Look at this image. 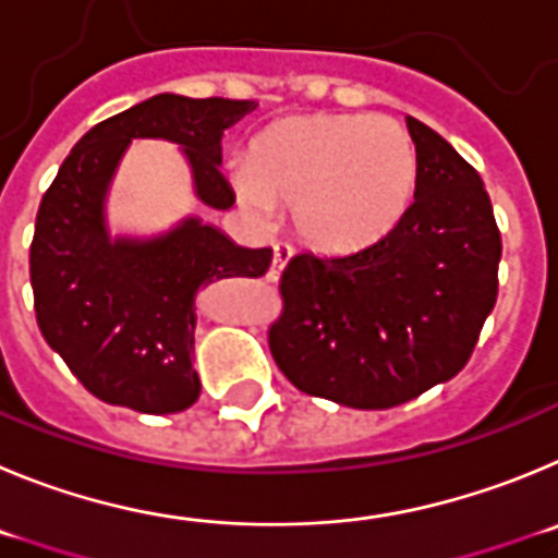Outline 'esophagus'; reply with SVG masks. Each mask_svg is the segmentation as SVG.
Segmentation results:
<instances>
[{
    "mask_svg": "<svg viewBox=\"0 0 558 558\" xmlns=\"http://www.w3.org/2000/svg\"><path fill=\"white\" fill-rule=\"evenodd\" d=\"M291 260V247L286 242H275L272 244V267H269V278L280 280L283 269L289 267Z\"/></svg>",
    "mask_w": 558,
    "mask_h": 558,
    "instance_id": "34e87169",
    "label": "esophagus"
}]
</instances>
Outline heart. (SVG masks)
Masks as SVG:
<instances>
[{"instance_id": "obj_1", "label": "heart", "mask_w": 558, "mask_h": 558, "mask_svg": "<svg viewBox=\"0 0 558 558\" xmlns=\"http://www.w3.org/2000/svg\"><path fill=\"white\" fill-rule=\"evenodd\" d=\"M409 130L373 113L289 117L253 135L235 197L253 217L291 208L300 239L323 253H359L400 228L416 194Z\"/></svg>"}]
</instances>
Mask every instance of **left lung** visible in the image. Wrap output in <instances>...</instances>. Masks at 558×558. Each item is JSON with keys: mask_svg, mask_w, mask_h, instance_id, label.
<instances>
[{"mask_svg": "<svg viewBox=\"0 0 558 558\" xmlns=\"http://www.w3.org/2000/svg\"><path fill=\"white\" fill-rule=\"evenodd\" d=\"M405 128L420 178L400 228L359 253L294 255L269 328L280 373L350 409H391L459 375L498 300L484 180L428 124Z\"/></svg>", "mask_w": 558, "mask_h": 558, "instance_id": "left-lung-1", "label": "left lung"}]
</instances>
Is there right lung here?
I'll return each mask as SVG.
<instances>
[{
  "mask_svg": "<svg viewBox=\"0 0 558 558\" xmlns=\"http://www.w3.org/2000/svg\"><path fill=\"white\" fill-rule=\"evenodd\" d=\"M253 99L158 94L105 119L74 144L44 194L29 247L35 316L49 348L94 398L142 414H174L199 398L192 366L197 291L260 278L272 250L239 247L217 225L180 219L167 233L110 235L108 189L135 138L178 144L194 197L228 210L222 135Z\"/></svg>",
  "mask_w": 558,
  "mask_h": 558,
  "instance_id": "add662e5",
  "label": "right lung"
}]
</instances>
